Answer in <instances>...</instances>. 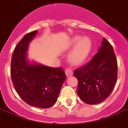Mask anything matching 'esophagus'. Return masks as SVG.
I'll return each instance as SVG.
<instances>
[{
  "label": "esophagus",
  "mask_w": 128,
  "mask_h": 128,
  "mask_svg": "<svg viewBox=\"0 0 128 128\" xmlns=\"http://www.w3.org/2000/svg\"><path fill=\"white\" fill-rule=\"evenodd\" d=\"M65 73H66V76H71L73 75V71H72V70L71 68L68 67L66 69V70H65Z\"/></svg>",
  "instance_id": "1"
}]
</instances>
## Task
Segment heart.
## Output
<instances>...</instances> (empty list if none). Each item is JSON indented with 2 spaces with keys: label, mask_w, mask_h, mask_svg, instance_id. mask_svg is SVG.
Returning <instances> with one entry per match:
<instances>
[{
  "label": "heart",
  "mask_w": 128,
  "mask_h": 128,
  "mask_svg": "<svg viewBox=\"0 0 128 128\" xmlns=\"http://www.w3.org/2000/svg\"><path fill=\"white\" fill-rule=\"evenodd\" d=\"M70 46H74L70 54V61L73 64H81L89 56L92 49V41L88 37H74L69 43Z\"/></svg>",
  "instance_id": "heart-1"
}]
</instances>
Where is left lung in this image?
Here are the masks:
<instances>
[{
  "label": "left lung",
  "instance_id": "obj_1",
  "mask_svg": "<svg viewBox=\"0 0 128 128\" xmlns=\"http://www.w3.org/2000/svg\"><path fill=\"white\" fill-rule=\"evenodd\" d=\"M118 76V64L114 49L105 38L93 58L74 72L78 81L77 93L86 103L95 104L112 93Z\"/></svg>",
  "mask_w": 128,
  "mask_h": 128
}]
</instances>
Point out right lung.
<instances>
[{
	"instance_id": "right-lung-1",
	"label": "right lung",
	"mask_w": 128,
	"mask_h": 128,
	"mask_svg": "<svg viewBox=\"0 0 128 128\" xmlns=\"http://www.w3.org/2000/svg\"><path fill=\"white\" fill-rule=\"evenodd\" d=\"M37 33V30L28 33L18 43L12 56L10 74L14 87L23 100L30 105L48 108L56 103L66 74L61 68L28 62V45Z\"/></svg>"
}]
</instances>
